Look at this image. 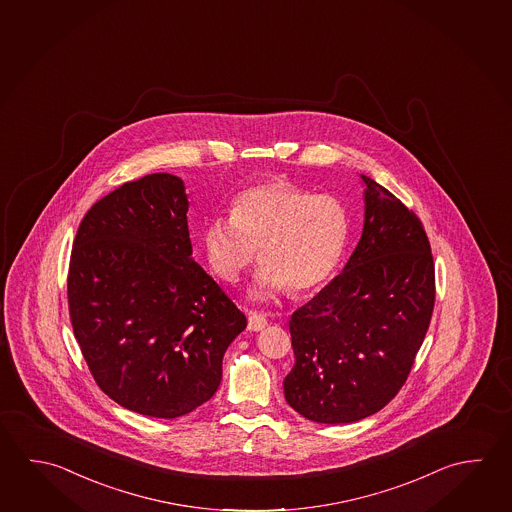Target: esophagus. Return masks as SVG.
I'll return each mask as SVG.
<instances>
[{
  "mask_svg": "<svg viewBox=\"0 0 512 512\" xmlns=\"http://www.w3.org/2000/svg\"><path fill=\"white\" fill-rule=\"evenodd\" d=\"M268 325V316L266 314L250 311L248 313V329L250 331H262Z\"/></svg>",
  "mask_w": 512,
  "mask_h": 512,
  "instance_id": "34e87169",
  "label": "esophagus"
}]
</instances>
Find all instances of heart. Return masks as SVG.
<instances>
[{
	"instance_id": "b5f03b06",
	"label": "heart",
	"mask_w": 512,
	"mask_h": 512,
	"mask_svg": "<svg viewBox=\"0 0 512 512\" xmlns=\"http://www.w3.org/2000/svg\"><path fill=\"white\" fill-rule=\"evenodd\" d=\"M349 237V214L331 194H313L291 181H260L232 201L230 217H214L203 230L208 266L237 282L260 264L252 293L268 300L287 287L305 293L322 286L338 266Z\"/></svg>"
}]
</instances>
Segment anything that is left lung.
I'll return each instance as SVG.
<instances>
[{
	"instance_id": "obj_1",
	"label": "left lung",
	"mask_w": 512,
	"mask_h": 512,
	"mask_svg": "<svg viewBox=\"0 0 512 512\" xmlns=\"http://www.w3.org/2000/svg\"><path fill=\"white\" fill-rule=\"evenodd\" d=\"M365 181V226L343 273L289 320L295 365L284 397L322 424L365 419L403 388L435 305V264L421 219Z\"/></svg>"
}]
</instances>
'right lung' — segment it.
Returning a JSON list of instances; mask_svg holds the SVG:
<instances>
[{
    "label": "right lung",
    "mask_w": 512,
    "mask_h": 512,
    "mask_svg": "<svg viewBox=\"0 0 512 512\" xmlns=\"http://www.w3.org/2000/svg\"><path fill=\"white\" fill-rule=\"evenodd\" d=\"M183 181L124 183L86 212L73 241L68 309L91 376L115 403L176 419L216 394L244 316L192 260Z\"/></svg>",
    "instance_id": "add662e5"
}]
</instances>
